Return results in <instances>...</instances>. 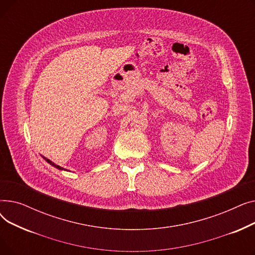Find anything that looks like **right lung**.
<instances>
[{
	"instance_id": "right-lung-1",
	"label": "right lung",
	"mask_w": 255,
	"mask_h": 255,
	"mask_svg": "<svg viewBox=\"0 0 255 255\" xmlns=\"http://www.w3.org/2000/svg\"><path fill=\"white\" fill-rule=\"evenodd\" d=\"M42 158H43V159L45 160V161H46L47 163H49V164H50L51 166H53V167H56V168H58L59 170H66V171H69V170H67L66 168H64V167H61L60 165H57L56 163H53L52 161H50V160H49V159H47V158H45V157H43V156H42Z\"/></svg>"
}]
</instances>
